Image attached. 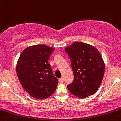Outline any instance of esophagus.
I'll return each instance as SVG.
<instances>
[{"mask_svg":"<svg viewBox=\"0 0 121 121\" xmlns=\"http://www.w3.org/2000/svg\"><path fill=\"white\" fill-rule=\"evenodd\" d=\"M59 82H60V83H62L63 82V81H64V79H63V78H60V79H59Z\"/></svg>","mask_w":121,"mask_h":121,"instance_id":"1","label":"esophagus"}]
</instances>
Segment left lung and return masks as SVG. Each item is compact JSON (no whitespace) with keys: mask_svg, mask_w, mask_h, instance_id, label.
<instances>
[{"mask_svg":"<svg viewBox=\"0 0 121 121\" xmlns=\"http://www.w3.org/2000/svg\"><path fill=\"white\" fill-rule=\"evenodd\" d=\"M73 70L74 80L68 85L72 94L84 98L97 91L103 80L105 65L99 51L93 46L75 42L65 48Z\"/></svg>","mask_w":121,"mask_h":121,"instance_id":"left-lung-1","label":"left lung"}]
</instances>
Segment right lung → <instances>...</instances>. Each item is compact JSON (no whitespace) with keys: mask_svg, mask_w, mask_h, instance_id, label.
<instances>
[{"mask_svg":"<svg viewBox=\"0 0 121 121\" xmlns=\"http://www.w3.org/2000/svg\"><path fill=\"white\" fill-rule=\"evenodd\" d=\"M54 48L36 45L25 49L17 62L16 72L25 90L33 97L45 99L55 91L58 80L48 61Z\"/></svg>","mask_w":121,"mask_h":121,"instance_id":"obj_1","label":"right lung"}]
</instances>
